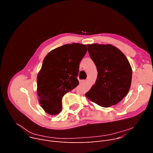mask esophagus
Segmentation results:
<instances>
[{"label": "esophagus", "instance_id": "34e87169", "mask_svg": "<svg viewBox=\"0 0 153 153\" xmlns=\"http://www.w3.org/2000/svg\"><path fill=\"white\" fill-rule=\"evenodd\" d=\"M85 82H86V80H82V81H80V83H82Z\"/></svg>", "mask_w": 153, "mask_h": 153}]
</instances>
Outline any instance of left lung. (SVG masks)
Wrapping results in <instances>:
<instances>
[{
    "label": "left lung",
    "mask_w": 153,
    "mask_h": 153,
    "mask_svg": "<svg viewBox=\"0 0 153 153\" xmlns=\"http://www.w3.org/2000/svg\"><path fill=\"white\" fill-rule=\"evenodd\" d=\"M87 47L96 66L97 77L85 96L102 107L115 105L129 92L132 79L131 65L125 54L111 44L93 43Z\"/></svg>",
    "instance_id": "1"
}]
</instances>
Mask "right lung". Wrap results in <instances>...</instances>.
Listing matches in <instances>:
<instances>
[{"instance_id": "1", "label": "right lung", "mask_w": 153, "mask_h": 153, "mask_svg": "<svg viewBox=\"0 0 153 153\" xmlns=\"http://www.w3.org/2000/svg\"><path fill=\"white\" fill-rule=\"evenodd\" d=\"M86 45L66 44L51 50L44 58L37 77V93L41 107L54 116L62 110V99L79 85V63Z\"/></svg>"}]
</instances>
